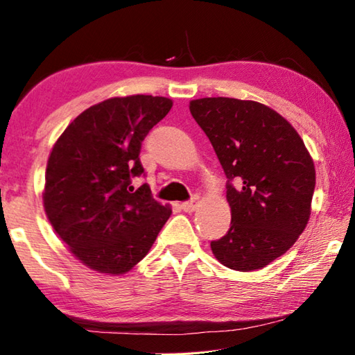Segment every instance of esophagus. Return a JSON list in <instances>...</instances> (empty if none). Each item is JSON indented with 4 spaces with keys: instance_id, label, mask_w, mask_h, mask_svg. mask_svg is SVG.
<instances>
[{
    "instance_id": "34e87169",
    "label": "esophagus",
    "mask_w": 355,
    "mask_h": 355,
    "mask_svg": "<svg viewBox=\"0 0 355 355\" xmlns=\"http://www.w3.org/2000/svg\"><path fill=\"white\" fill-rule=\"evenodd\" d=\"M198 202H200V198L198 196H195V198H191L190 201H185V202H182L181 204V209L184 210V212H193V210L198 207Z\"/></svg>"
}]
</instances>
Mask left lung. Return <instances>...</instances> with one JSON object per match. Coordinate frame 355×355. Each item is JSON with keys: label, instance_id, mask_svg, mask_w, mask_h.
Instances as JSON below:
<instances>
[{"label": "left lung", "instance_id": "obj_1", "mask_svg": "<svg viewBox=\"0 0 355 355\" xmlns=\"http://www.w3.org/2000/svg\"><path fill=\"white\" fill-rule=\"evenodd\" d=\"M190 112L227 178L231 227L210 241L214 256L231 270L265 268L307 226L313 160L295 128L265 104L201 98L190 101Z\"/></svg>", "mask_w": 355, "mask_h": 355}]
</instances>
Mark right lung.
Returning a JSON list of instances; mask_svg holds the SVG:
<instances>
[{"label":"right lung","instance_id":"1","mask_svg":"<svg viewBox=\"0 0 355 355\" xmlns=\"http://www.w3.org/2000/svg\"><path fill=\"white\" fill-rule=\"evenodd\" d=\"M164 96L110 98L68 124L49 154L43 207L74 257L104 275H124L146 256L170 218L141 176V141L170 112Z\"/></svg>","mask_w":355,"mask_h":355}]
</instances>
